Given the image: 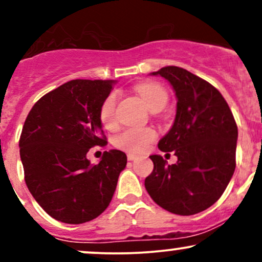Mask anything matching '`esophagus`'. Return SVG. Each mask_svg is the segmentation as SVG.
Masks as SVG:
<instances>
[{
  "mask_svg": "<svg viewBox=\"0 0 262 262\" xmlns=\"http://www.w3.org/2000/svg\"><path fill=\"white\" fill-rule=\"evenodd\" d=\"M127 158H128L129 161H132V160H135V159H137V155L132 154V152H129V154L127 155Z\"/></svg>",
  "mask_w": 262,
  "mask_h": 262,
  "instance_id": "esophagus-1",
  "label": "esophagus"
}]
</instances>
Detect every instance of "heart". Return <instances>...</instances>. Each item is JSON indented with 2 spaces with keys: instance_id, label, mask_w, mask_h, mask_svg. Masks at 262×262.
<instances>
[{
  "instance_id": "obj_1",
  "label": "heart",
  "mask_w": 262,
  "mask_h": 262,
  "mask_svg": "<svg viewBox=\"0 0 262 262\" xmlns=\"http://www.w3.org/2000/svg\"><path fill=\"white\" fill-rule=\"evenodd\" d=\"M135 91L143 98L145 104L150 110L154 111L155 108L165 106L167 102V92L165 91L164 87L155 82H143L135 86ZM117 106V95L114 92L110 93L100 107V117L101 124L106 129L112 130L117 127L118 121H117L116 114ZM156 139V132L151 128H129L122 132L121 134L114 138L113 144L118 149L125 150L129 152H144L149 148L150 144L154 143Z\"/></svg>"
}]
</instances>
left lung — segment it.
<instances>
[{"label": "left lung", "instance_id": "1", "mask_svg": "<svg viewBox=\"0 0 262 262\" xmlns=\"http://www.w3.org/2000/svg\"><path fill=\"white\" fill-rule=\"evenodd\" d=\"M152 75L165 77L176 92L175 122L158 146L175 152L177 162L166 165L160 155L150 156L154 170L145 188L161 208L196 214L217 202L235 170V119L222 93L194 74L165 66Z\"/></svg>", "mask_w": 262, "mask_h": 262}]
</instances>
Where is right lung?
<instances>
[{
	"mask_svg": "<svg viewBox=\"0 0 262 262\" xmlns=\"http://www.w3.org/2000/svg\"><path fill=\"white\" fill-rule=\"evenodd\" d=\"M113 81L71 80L32 107L19 138L26 185L50 217L68 224L97 218L112 201L127 165L121 150L104 151L97 165L86 154L106 145L100 107Z\"/></svg>",
	"mask_w": 262,
	"mask_h": 262,
	"instance_id": "right-lung-1",
	"label": "right lung"
}]
</instances>
